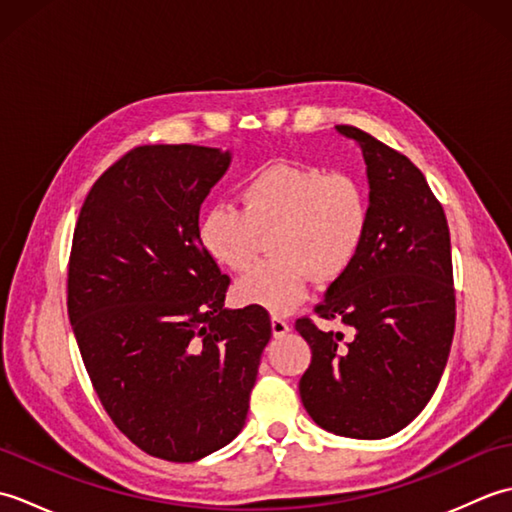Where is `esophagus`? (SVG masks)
<instances>
[{
    "label": "esophagus",
    "mask_w": 512,
    "mask_h": 512,
    "mask_svg": "<svg viewBox=\"0 0 512 512\" xmlns=\"http://www.w3.org/2000/svg\"><path fill=\"white\" fill-rule=\"evenodd\" d=\"M270 325H273V334L275 336H284V334L290 332V323L286 319H281V317L270 319Z\"/></svg>",
    "instance_id": "1"
}]
</instances>
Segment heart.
<instances>
[{"mask_svg": "<svg viewBox=\"0 0 512 512\" xmlns=\"http://www.w3.org/2000/svg\"><path fill=\"white\" fill-rule=\"evenodd\" d=\"M242 206L215 204L200 220V242L215 264L242 273L270 237L275 259L235 284V301L286 314L306 299L310 273L323 281L354 264L367 235L369 202L352 173L275 160L248 176Z\"/></svg>", "mask_w": 512, "mask_h": 512, "instance_id": "1", "label": "heart"}]
</instances>
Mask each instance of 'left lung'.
Returning a JSON list of instances; mask_svg holds the SVG:
<instances>
[{
  "instance_id": "1",
  "label": "left lung",
  "mask_w": 512,
  "mask_h": 512,
  "mask_svg": "<svg viewBox=\"0 0 512 512\" xmlns=\"http://www.w3.org/2000/svg\"><path fill=\"white\" fill-rule=\"evenodd\" d=\"M361 145L369 178V224L354 264L314 306L321 330L295 328L312 350L299 380L310 418L336 436L378 440L418 416L447 367L455 332L451 235L440 200L400 151L354 125H336Z\"/></svg>"
}]
</instances>
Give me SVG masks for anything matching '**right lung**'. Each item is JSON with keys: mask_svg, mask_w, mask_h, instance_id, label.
<instances>
[{"mask_svg": "<svg viewBox=\"0 0 512 512\" xmlns=\"http://www.w3.org/2000/svg\"><path fill=\"white\" fill-rule=\"evenodd\" d=\"M231 162L200 145L129 149L85 195L68 314L92 387L140 451L195 462L244 427L264 308L226 310L231 279L200 242V206Z\"/></svg>", "mask_w": 512, "mask_h": 512, "instance_id": "right-lung-1", "label": "right lung"}]
</instances>
